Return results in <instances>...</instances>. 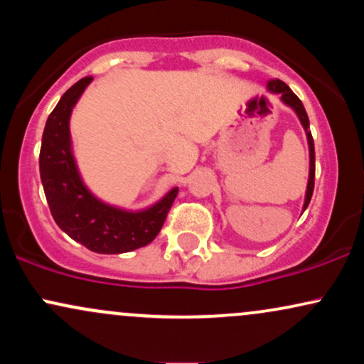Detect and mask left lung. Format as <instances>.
Here are the masks:
<instances>
[{
  "instance_id": "1",
  "label": "left lung",
  "mask_w": 364,
  "mask_h": 364,
  "mask_svg": "<svg viewBox=\"0 0 364 364\" xmlns=\"http://www.w3.org/2000/svg\"><path fill=\"white\" fill-rule=\"evenodd\" d=\"M269 89L275 92V94H281V99L284 102L287 104V106H291L292 109L296 111V114L299 116V121H301V124L304 127V132H306V136H308V145H310V179H308V188H306V198H304V208L308 207V203H310L311 200V195H313V188H315V144H313V136H311V132L308 128H310V119H308V114L306 111H304V106L303 102L299 101L298 95L292 92L289 87L286 85L282 80H279V78H275V80L269 82Z\"/></svg>"
}]
</instances>
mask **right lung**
<instances>
[{
    "label": "right lung",
    "mask_w": 364,
    "mask_h": 364,
    "mask_svg": "<svg viewBox=\"0 0 364 364\" xmlns=\"http://www.w3.org/2000/svg\"><path fill=\"white\" fill-rule=\"evenodd\" d=\"M92 77H83L63 94L43 133L39 169L53 219L72 240L90 252L116 255L147 246L164 225L178 188L144 212H124L99 202L78 176L70 144V114Z\"/></svg>",
    "instance_id": "1"
}]
</instances>
